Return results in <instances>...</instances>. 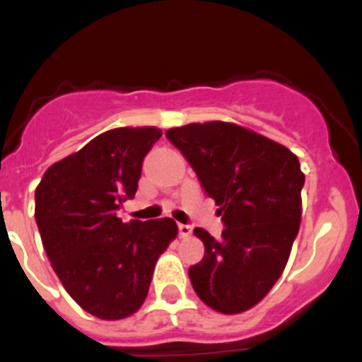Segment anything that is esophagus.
<instances>
[{
    "label": "esophagus",
    "mask_w": 362,
    "mask_h": 362,
    "mask_svg": "<svg viewBox=\"0 0 362 362\" xmlns=\"http://www.w3.org/2000/svg\"><path fill=\"white\" fill-rule=\"evenodd\" d=\"M177 230H179V238H190L192 235V226L190 225H177Z\"/></svg>",
    "instance_id": "obj_1"
}]
</instances>
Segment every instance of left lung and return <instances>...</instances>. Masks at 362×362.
Masks as SVG:
<instances>
[{"mask_svg":"<svg viewBox=\"0 0 362 362\" xmlns=\"http://www.w3.org/2000/svg\"><path fill=\"white\" fill-rule=\"evenodd\" d=\"M166 137L190 163L225 225L221 239L194 230L204 255L188 268L192 286L216 312H245L270 292L288 263L305 185L299 159L286 146L225 121L170 129Z\"/></svg>","mask_w":362,"mask_h":362,"instance_id":"8db88e82","label":"left lung"}]
</instances>
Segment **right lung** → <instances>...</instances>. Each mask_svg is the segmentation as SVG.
<instances>
[{"label":"right lung","instance_id":"add662e5","mask_svg":"<svg viewBox=\"0 0 362 362\" xmlns=\"http://www.w3.org/2000/svg\"><path fill=\"white\" fill-rule=\"evenodd\" d=\"M161 130L114 129L54 163L36 188L43 248L66 292L85 312L116 321L139 310L159 255L177 235L165 219L123 223L143 159Z\"/></svg>","mask_w":362,"mask_h":362}]
</instances>
